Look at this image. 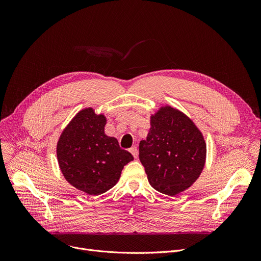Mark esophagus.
I'll return each mask as SVG.
<instances>
[{
	"instance_id": "34e87169",
	"label": "esophagus",
	"mask_w": 261,
	"mask_h": 261,
	"mask_svg": "<svg viewBox=\"0 0 261 261\" xmlns=\"http://www.w3.org/2000/svg\"><path fill=\"white\" fill-rule=\"evenodd\" d=\"M129 151L131 152V154L133 155V158H134V159L138 158V155H139V150H138V147H136V146L131 147Z\"/></svg>"
}]
</instances>
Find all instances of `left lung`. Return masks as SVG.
<instances>
[{
	"instance_id": "1",
	"label": "left lung",
	"mask_w": 261,
	"mask_h": 261,
	"mask_svg": "<svg viewBox=\"0 0 261 261\" xmlns=\"http://www.w3.org/2000/svg\"><path fill=\"white\" fill-rule=\"evenodd\" d=\"M139 156L150 185L172 197L199 177L206 145L193 121L177 110L165 107L151 117L147 140L140 142Z\"/></svg>"
}]
</instances>
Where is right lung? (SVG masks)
<instances>
[{
    "label": "right lung",
    "mask_w": 261,
    "mask_h": 261,
    "mask_svg": "<svg viewBox=\"0 0 261 261\" xmlns=\"http://www.w3.org/2000/svg\"><path fill=\"white\" fill-rule=\"evenodd\" d=\"M105 125L103 115L86 109L65 128L57 145L59 166L66 181L91 196L112 188L123 166L133 161L116 139L105 134Z\"/></svg>",
    "instance_id": "add662e5"
}]
</instances>
